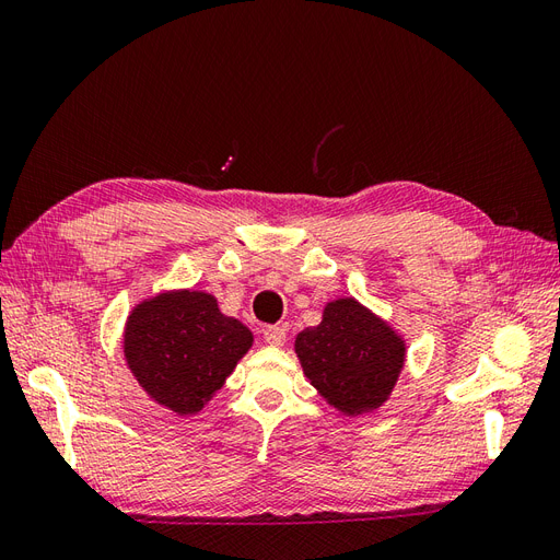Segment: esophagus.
Returning <instances> with one entry per match:
<instances>
[{
    "instance_id": "1",
    "label": "esophagus",
    "mask_w": 560,
    "mask_h": 560,
    "mask_svg": "<svg viewBox=\"0 0 560 560\" xmlns=\"http://www.w3.org/2000/svg\"><path fill=\"white\" fill-rule=\"evenodd\" d=\"M264 338L268 346H284L287 329L278 327V325H268V327H264Z\"/></svg>"
}]
</instances>
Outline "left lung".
<instances>
[{
	"label": "left lung",
	"instance_id": "1",
	"mask_svg": "<svg viewBox=\"0 0 560 560\" xmlns=\"http://www.w3.org/2000/svg\"><path fill=\"white\" fill-rule=\"evenodd\" d=\"M303 374L338 411L360 416L389 397L404 366V341L354 299L327 303L317 327L296 336Z\"/></svg>",
	"mask_w": 560,
	"mask_h": 560
}]
</instances>
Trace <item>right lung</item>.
<instances>
[{
	"instance_id": "1",
	"label": "right lung",
	"mask_w": 560,
	"mask_h": 560,
	"mask_svg": "<svg viewBox=\"0 0 560 560\" xmlns=\"http://www.w3.org/2000/svg\"><path fill=\"white\" fill-rule=\"evenodd\" d=\"M252 346V331L226 317L206 292H171L142 301L126 322L124 352L147 395L194 416L224 385Z\"/></svg>"
}]
</instances>
